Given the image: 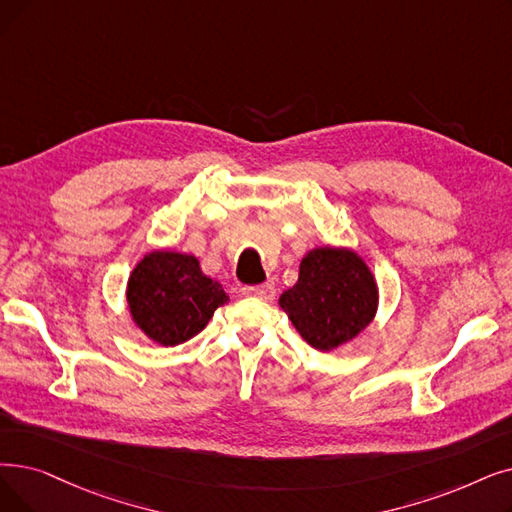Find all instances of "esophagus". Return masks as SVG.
Segmentation results:
<instances>
[{
    "label": "esophagus",
    "instance_id": "1",
    "mask_svg": "<svg viewBox=\"0 0 512 512\" xmlns=\"http://www.w3.org/2000/svg\"><path fill=\"white\" fill-rule=\"evenodd\" d=\"M244 295L261 299L265 303H272L276 299V288L270 282L268 284H259V286H247V288H244Z\"/></svg>",
    "mask_w": 512,
    "mask_h": 512
}]
</instances>
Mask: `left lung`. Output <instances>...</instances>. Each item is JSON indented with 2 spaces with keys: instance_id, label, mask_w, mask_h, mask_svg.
<instances>
[{
  "instance_id": "obj_1",
  "label": "left lung",
  "mask_w": 512,
  "mask_h": 512,
  "mask_svg": "<svg viewBox=\"0 0 512 512\" xmlns=\"http://www.w3.org/2000/svg\"><path fill=\"white\" fill-rule=\"evenodd\" d=\"M278 303L311 347L335 351L374 320L379 284L362 255L347 247H318L303 255L299 280Z\"/></svg>"
}]
</instances>
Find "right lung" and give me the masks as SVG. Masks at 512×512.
Returning a JSON list of instances; mask_svg holds the SVG:
<instances>
[{
    "label": "right lung",
    "instance_id": "add662e5",
    "mask_svg": "<svg viewBox=\"0 0 512 512\" xmlns=\"http://www.w3.org/2000/svg\"><path fill=\"white\" fill-rule=\"evenodd\" d=\"M131 322L157 345L190 341L230 297L217 280L203 274L194 255L177 251L146 253L127 280Z\"/></svg>",
    "mask_w": 512,
    "mask_h": 512
}]
</instances>
